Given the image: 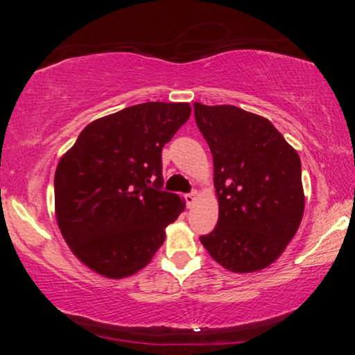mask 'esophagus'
I'll return each instance as SVG.
<instances>
[{
	"label": "esophagus",
	"mask_w": 355,
	"mask_h": 355,
	"mask_svg": "<svg viewBox=\"0 0 355 355\" xmlns=\"http://www.w3.org/2000/svg\"><path fill=\"white\" fill-rule=\"evenodd\" d=\"M197 197H198V192H197V191H192L191 193H186V196H184V200H186V205H187V207H192L193 202L197 200Z\"/></svg>",
	"instance_id": "obj_1"
}]
</instances>
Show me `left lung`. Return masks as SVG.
Segmentation results:
<instances>
[{"instance_id": "1", "label": "left lung", "mask_w": 355, "mask_h": 355, "mask_svg": "<svg viewBox=\"0 0 355 355\" xmlns=\"http://www.w3.org/2000/svg\"><path fill=\"white\" fill-rule=\"evenodd\" d=\"M215 166L220 216L203 247L226 270L252 273L273 263L302 221V168L268 119L232 105L193 103Z\"/></svg>"}]
</instances>
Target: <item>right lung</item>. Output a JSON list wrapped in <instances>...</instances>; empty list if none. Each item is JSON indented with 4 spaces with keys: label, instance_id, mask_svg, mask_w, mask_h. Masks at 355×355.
Segmentation results:
<instances>
[{
    "label": "right lung",
    "instance_id": "add662e5",
    "mask_svg": "<svg viewBox=\"0 0 355 355\" xmlns=\"http://www.w3.org/2000/svg\"><path fill=\"white\" fill-rule=\"evenodd\" d=\"M189 116V103L129 106L90 123L60 159L58 226L90 270L125 278L162 247L164 227L184 210L181 197L162 189V150Z\"/></svg>",
    "mask_w": 355,
    "mask_h": 355
}]
</instances>
